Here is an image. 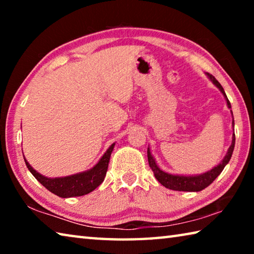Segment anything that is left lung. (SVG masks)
I'll return each mask as SVG.
<instances>
[{"mask_svg": "<svg viewBox=\"0 0 254 254\" xmlns=\"http://www.w3.org/2000/svg\"><path fill=\"white\" fill-rule=\"evenodd\" d=\"M207 76L209 77V79L213 81V84L222 92L223 95H224L227 106H229V109H231V103L229 101V98H227L224 89L222 87V85L218 83L213 75H210L207 72ZM232 126L234 127V120L232 121ZM234 144H235V134L233 133L231 147L229 148V150H227L226 156L221 161L220 165L214 167L212 170L207 171V173H204L198 176H180V175H171V174L165 173V171H162L157 166L156 161H154L153 157L151 156V152H150V149L148 148L149 166L153 171L154 177H156L158 182L166 188L173 189V190H178V191H199V190H203V189L207 186H209V185L217 178V176L222 173L223 169H224V167L229 163L230 159L232 157V153H233V150H234Z\"/></svg>", "mask_w": 254, "mask_h": 254, "instance_id": "left-lung-1", "label": "left lung"}]
</instances>
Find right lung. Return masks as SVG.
<instances>
[{
	"label": "right lung",
	"mask_w": 254,
	"mask_h": 254,
	"mask_svg": "<svg viewBox=\"0 0 254 254\" xmlns=\"http://www.w3.org/2000/svg\"><path fill=\"white\" fill-rule=\"evenodd\" d=\"M115 143H113L111 147L106 150L100 161H98L92 169L84 173H79L76 175L67 176V177H60V178H47L45 176L37 173L29 162L25 160V165H27L28 169L30 170L34 178L39 182L42 186H45L49 191L53 194L57 195L63 198H67V197H76V196H83L86 194L93 191L94 189L97 188L103 183L107 167H109L110 157L111 153L113 151Z\"/></svg>",
	"instance_id": "add662e5"
}]
</instances>
